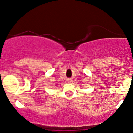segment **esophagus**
Instances as JSON below:
<instances>
[{
  "label": "esophagus",
  "mask_w": 133,
  "mask_h": 133,
  "mask_svg": "<svg viewBox=\"0 0 133 133\" xmlns=\"http://www.w3.org/2000/svg\"><path fill=\"white\" fill-rule=\"evenodd\" d=\"M68 82H71V80L69 79V80H68Z\"/></svg>",
  "instance_id": "34e87169"
}]
</instances>
